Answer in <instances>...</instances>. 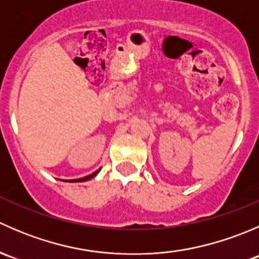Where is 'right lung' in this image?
I'll use <instances>...</instances> for the list:
<instances>
[{
	"label": "right lung",
	"instance_id": "right-lung-1",
	"mask_svg": "<svg viewBox=\"0 0 259 259\" xmlns=\"http://www.w3.org/2000/svg\"><path fill=\"white\" fill-rule=\"evenodd\" d=\"M99 171H100V169H99V170H96V171H94L93 174H90V176H88V177H83V178H80V179H71V180H66V182H70V183H77V182H86V180H89V179H91V178H94V177L96 176V174L99 173Z\"/></svg>",
	"mask_w": 259,
	"mask_h": 259
}]
</instances>
